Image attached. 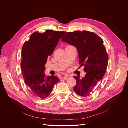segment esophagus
<instances>
[{
    "label": "esophagus",
    "mask_w": 128,
    "mask_h": 128,
    "mask_svg": "<svg viewBox=\"0 0 128 128\" xmlns=\"http://www.w3.org/2000/svg\"><path fill=\"white\" fill-rule=\"evenodd\" d=\"M70 77V76L69 75H65V76H64V77H63V78L64 79H65V80H67V79H69Z\"/></svg>",
    "instance_id": "obj_1"
}]
</instances>
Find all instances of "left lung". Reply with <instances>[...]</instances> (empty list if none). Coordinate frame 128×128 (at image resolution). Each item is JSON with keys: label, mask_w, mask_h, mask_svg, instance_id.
I'll return each instance as SVG.
<instances>
[{"label": "left lung", "mask_w": 128, "mask_h": 128, "mask_svg": "<svg viewBox=\"0 0 128 128\" xmlns=\"http://www.w3.org/2000/svg\"><path fill=\"white\" fill-rule=\"evenodd\" d=\"M62 41L75 46L79 54V63L84 67L86 74L80 79L74 76L76 85L74 91L79 96L86 98L90 96L93 89L106 74L108 56L103 40L97 34L86 30L67 32Z\"/></svg>", "instance_id": "1"}]
</instances>
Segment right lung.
Wrapping results in <instances>:
<instances>
[{"mask_svg":"<svg viewBox=\"0 0 128 128\" xmlns=\"http://www.w3.org/2000/svg\"><path fill=\"white\" fill-rule=\"evenodd\" d=\"M65 34V32L52 30H47L42 34L35 32L23 45L21 62L23 77L32 92L39 98H48L54 85L60 81L55 76H46L45 65L59 39Z\"/></svg>","mask_w":128,"mask_h":128,"instance_id":"right-lung-1","label":"right lung"}]
</instances>
